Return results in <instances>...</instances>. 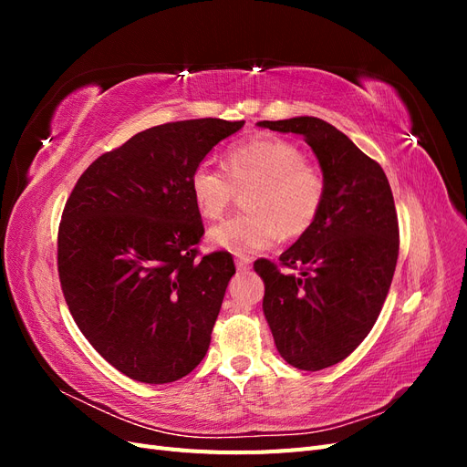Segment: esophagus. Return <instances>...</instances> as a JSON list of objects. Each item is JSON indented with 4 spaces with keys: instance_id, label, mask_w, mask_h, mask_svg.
Wrapping results in <instances>:
<instances>
[{
    "instance_id": "esophagus-1",
    "label": "esophagus",
    "mask_w": 467,
    "mask_h": 467,
    "mask_svg": "<svg viewBox=\"0 0 467 467\" xmlns=\"http://www.w3.org/2000/svg\"><path fill=\"white\" fill-rule=\"evenodd\" d=\"M235 266H237V271H249V268H251V259L249 257H237L235 259Z\"/></svg>"
}]
</instances>
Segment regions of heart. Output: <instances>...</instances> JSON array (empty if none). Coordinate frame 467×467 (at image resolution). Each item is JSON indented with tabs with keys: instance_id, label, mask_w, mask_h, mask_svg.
I'll use <instances>...</instances> for the list:
<instances>
[{
	"instance_id": "heart-1",
	"label": "heart",
	"mask_w": 467,
	"mask_h": 467,
	"mask_svg": "<svg viewBox=\"0 0 467 467\" xmlns=\"http://www.w3.org/2000/svg\"><path fill=\"white\" fill-rule=\"evenodd\" d=\"M191 194L204 218H218L245 189L249 212L225 218L208 230L216 249L253 255L273 247L280 234L298 237L312 228L325 202V179L304 151L280 138H255L228 151V171L212 161L196 163Z\"/></svg>"
}]
</instances>
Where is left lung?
Segmentation results:
<instances>
[{"instance_id":"obj_1","label":"left lung","mask_w":467,"mask_h":467,"mask_svg":"<svg viewBox=\"0 0 467 467\" xmlns=\"http://www.w3.org/2000/svg\"><path fill=\"white\" fill-rule=\"evenodd\" d=\"M257 126L304 136L325 179L317 220L280 255L300 276L255 263L280 357L294 368L323 370L364 341L386 302L400 253L393 194L384 169L333 124L294 117Z\"/></svg>"}]
</instances>
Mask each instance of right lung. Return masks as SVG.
<instances>
[{
    "mask_svg": "<svg viewBox=\"0 0 467 467\" xmlns=\"http://www.w3.org/2000/svg\"><path fill=\"white\" fill-rule=\"evenodd\" d=\"M245 120L153 126L103 153L79 177L58 232L62 292L109 364L144 384L192 372L210 347L230 253L196 259L204 225L191 173Z\"/></svg>",
    "mask_w": 467,
    "mask_h": 467,
    "instance_id": "obj_1",
    "label": "right lung"
}]
</instances>
